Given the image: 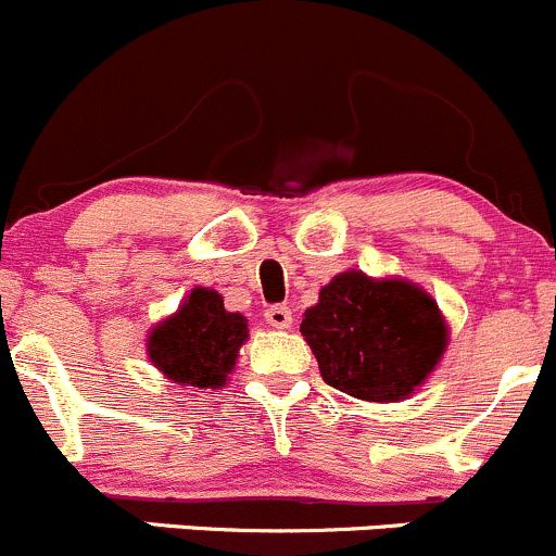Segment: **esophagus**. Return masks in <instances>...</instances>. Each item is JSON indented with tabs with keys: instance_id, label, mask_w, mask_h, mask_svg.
Here are the masks:
<instances>
[{
	"instance_id": "1",
	"label": "esophagus",
	"mask_w": 556,
	"mask_h": 556,
	"mask_svg": "<svg viewBox=\"0 0 556 556\" xmlns=\"http://www.w3.org/2000/svg\"><path fill=\"white\" fill-rule=\"evenodd\" d=\"M265 318L270 327L276 329H289L291 327V311L286 305H270L265 311Z\"/></svg>"
}]
</instances>
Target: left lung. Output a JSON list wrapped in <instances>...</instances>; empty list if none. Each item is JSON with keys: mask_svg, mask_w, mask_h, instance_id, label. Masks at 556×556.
Instances as JSON below:
<instances>
[{"mask_svg": "<svg viewBox=\"0 0 556 556\" xmlns=\"http://www.w3.org/2000/svg\"><path fill=\"white\" fill-rule=\"evenodd\" d=\"M329 387L367 400L410 397L441 362L448 329L438 302L403 278L340 273L300 324Z\"/></svg>", "mask_w": 556, "mask_h": 556, "instance_id": "left-lung-1", "label": "left lung"}]
</instances>
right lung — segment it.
I'll return each instance as SVG.
<instances>
[{"label":"right lung","mask_w":556,"mask_h":556,"mask_svg":"<svg viewBox=\"0 0 556 556\" xmlns=\"http://www.w3.org/2000/svg\"><path fill=\"white\" fill-rule=\"evenodd\" d=\"M249 321L229 313L213 289H191L178 313L148 334V359L180 387L218 389L235 370Z\"/></svg>","instance_id":"1"}]
</instances>
